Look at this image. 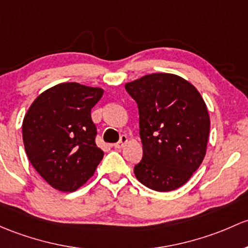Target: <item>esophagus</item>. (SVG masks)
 Instances as JSON below:
<instances>
[{
    "label": "esophagus",
    "instance_id": "obj_1",
    "mask_svg": "<svg viewBox=\"0 0 248 248\" xmlns=\"http://www.w3.org/2000/svg\"><path fill=\"white\" fill-rule=\"evenodd\" d=\"M127 141H128V138H127L126 135H122L121 139H120V141L116 142V144H114V147H115V148H122L124 145H126Z\"/></svg>",
    "mask_w": 248,
    "mask_h": 248
}]
</instances>
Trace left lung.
<instances>
[{
  "label": "left lung",
  "instance_id": "8db88e82",
  "mask_svg": "<svg viewBox=\"0 0 248 248\" xmlns=\"http://www.w3.org/2000/svg\"><path fill=\"white\" fill-rule=\"evenodd\" d=\"M139 109L140 183L165 192L186 184L207 151L210 120L196 88L172 74H151L124 85Z\"/></svg>",
  "mask_w": 248,
  "mask_h": 248
}]
</instances>
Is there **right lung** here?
<instances>
[{
    "label": "right lung",
    "instance_id": "obj_1",
    "mask_svg": "<svg viewBox=\"0 0 248 248\" xmlns=\"http://www.w3.org/2000/svg\"><path fill=\"white\" fill-rule=\"evenodd\" d=\"M103 90L62 83L35 98L22 122V139L33 168L52 187L71 192L87 183L103 158L91 108Z\"/></svg>",
    "mask_w": 248,
    "mask_h": 248
}]
</instances>
